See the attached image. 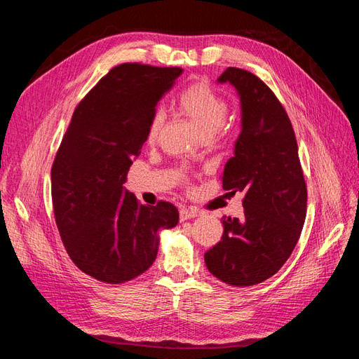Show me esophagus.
<instances>
[{"mask_svg": "<svg viewBox=\"0 0 359 359\" xmlns=\"http://www.w3.org/2000/svg\"><path fill=\"white\" fill-rule=\"evenodd\" d=\"M194 217H198V211L196 210H189V208H181L180 210V219H181V222L189 220V219H194Z\"/></svg>", "mask_w": 359, "mask_h": 359, "instance_id": "1", "label": "esophagus"}]
</instances>
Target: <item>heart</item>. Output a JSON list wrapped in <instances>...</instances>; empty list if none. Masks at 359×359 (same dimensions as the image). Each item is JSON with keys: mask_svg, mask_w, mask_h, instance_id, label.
Masks as SVG:
<instances>
[{"mask_svg": "<svg viewBox=\"0 0 359 359\" xmlns=\"http://www.w3.org/2000/svg\"><path fill=\"white\" fill-rule=\"evenodd\" d=\"M177 104L180 111L191 119L203 137H212L219 133L229 112L227 102L206 81H196L184 86L177 95ZM163 123L165 114L156 111L147 130L148 142H154L157 139Z\"/></svg>", "mask_w": 359, "mask_h": 359, "instance_id": "b5f03b06", "label": "heart"}]
</instances>
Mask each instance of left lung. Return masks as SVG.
Here are the masks:
<instances>
[{"label":"left lung","mask_w":359,"mask_h":359,"mask_svg":"<svg viewBox=\"0 0 359 359\" xmlns=\"http://www.w3.org/2000/svg\"><path fill=\"white\" fill-rule=\"evenodd\" d=\"M219 82L232 83L241 100V133L222 181L244 191V217H224L222 240L205 253L210 273L232 286L273 277L295 248L306 222L307 186L290 119L256 74L227 67Z\"/></svg>","instance_id":"1"}]
</instances>
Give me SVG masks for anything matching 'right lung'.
I'll list each match as a JSON object with an SVG mask.
<instances>
[{
  "mask_svg": "<svg viewBox=\"0 0 359 359\" xmlns=\"http://www.w3.org/2000/svg\"><path fill=\"white\" fill-rule=\"evenodd\" d=\"M181 73L139 62L114 67L74 109L53 160L52 205L62 244L82 273L103 283L145 273L158 232L178 224L175 205H142L124 182L157 103Z\"/></svg>",
  "mask_w": 359,
  "mask_h": 359,
  "instance_id": "obj_1",
  "label": "right lung"
}]
</instances>
